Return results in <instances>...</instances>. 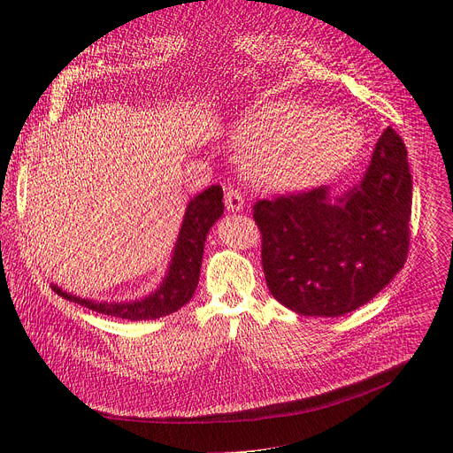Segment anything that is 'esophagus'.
<instances>
[{
    "label": "esophagus",
    "mask_w": 453,
    "mask_h": 453,
    "mask_svg": "<svg viewBox=\"0 0 453 453\" xmlns=\"http://www.w3.org/2000/svg\"><path fill=\"white\" fill-rule=\"evenodd\" d=\"M226 205H227V211H241L244 209V198L242 195L239 193V188H233L229 187L226 190Z\"/></svg>",
    "instance_id": "1"
}]
</instances>
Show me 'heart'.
<instances>
[{
	"label": "heart",
	"instance_id": "1",
	"mask_svg": "<svg viewBox=\"0 0 453 453\" xmlns=\"http://www.w3.org/2000/svg\"><path fill=\"white\" fill-rule=\"evenodd\" d=\"M255 178L273 188H299L338 171L364 142L350 119L275 101L257 108L241 128Z\"/></svg>",
	"mask_w": 453,
	"mask_h": 453
}]
</instances>
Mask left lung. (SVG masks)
I'll return each instance as SVG.
<instances>
[{
  "label": "left lung",
  "instance_id": "obj_1",
  "mask_svg": "<svg viewBox=\"0 0 453 453\" xmlns=\"http://www.w3.org/2000/svg\"><path fill=\"white\" fill-rule=\"evenodd\" d=\"M408 152L388 127L358 185L328 187L253 205L272 296L301 316L338 318L369 303L402 270L410 250Z\"/></svg>",
  "mask_w": 453,
  "mask_h": 453
}]
</instances>
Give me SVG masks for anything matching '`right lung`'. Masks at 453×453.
Here are the masks:
<instances>
[{
	"mask_svg": "<svg viewBox=\"0 0 453 453\" xmlns=\"http://www.w3.org/2000/svg\"><path fill=\"white\" fill-rule=\"evenodd\" d=\"M222 198V187L212 185L188 202L169 270H166V275L159 284V288H156L147 297L127 303H97L71 296L62 288L55 287V284L53 290L64 299L82 304L89 308V311L130 321L157 319L176 312L178 308L190 301L198 287L203 244L211 226L224 214Z\"/></svg>",
	"mask_w": 453,
	"mask_h": 453,
	"instance_id": "obj_1",
	"label": "right lung"
}]
</instances>
